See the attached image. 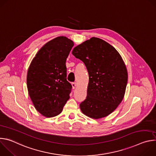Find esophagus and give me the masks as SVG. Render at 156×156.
Returning a JSON list of instances; mask_svg holds the SVG:
<instances>
[{
	"mask_svg": "<svg viewBox=\"0 0 156 156\" xmlns=\"http://www.w3.org/2000/svg\"><path fill=\"white\" fill-rule=\"evenodd\" d=\"M72 85L73 89H75V88H76V83L75 82L72 83Z\"/></svg>",
	"mask_w": 156,
	"mask_h": 156,
	"instance_id": "1",
	"label": "esophagus"
}]
</instances>
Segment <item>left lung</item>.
<instances>
[{"mask_svg":"<svg viewBox=\"0 0 156 156\" xmlns=\"http://www.w3.org/2000/svg\"><path fill=\"white\" fill-rule=\"evenodd\" d=\"M89 74L87 96L81 102L82 112L94 119L105 117L116 109L123 99L128 81L125 63L113 47L98 37H91L72 51Z\"/></svg>","mask_w":156,"mask_h":156,"instance_id":"obj_1","label":"left lung"}]
</instances>
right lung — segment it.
Returning <instances> with one entry per match:
<instances>
[{
    "label": "right lung",
    "instance_id": "right-lung-1",
    "mask_svg": "<svg viewBox=\"0 0 156 156\" xmlns=\"http://www.w3.org/2000/svg\"><path fill=\"white\" fill-rule=\"evenodd\" d=\"M73 45L66 37L54 38L40 49L29 66L28 93L36 109L46 117L60 114L70 98L72 86L66 80L65 63Z\"/></svg>",
    "mask_w": 156,
    "mask_h": 156
}]
</instances>
